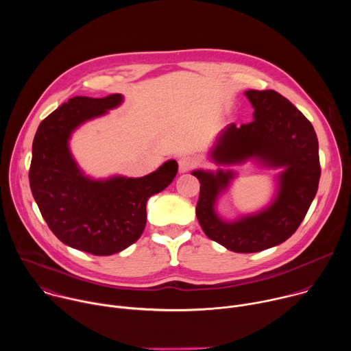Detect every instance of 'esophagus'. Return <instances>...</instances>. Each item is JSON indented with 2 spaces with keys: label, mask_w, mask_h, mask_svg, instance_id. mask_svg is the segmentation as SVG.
Returning <instances> with one entry per match:
<instances>
[{
  "label": "esophagus",
  "mask_w": 351,
  "mask_h": 351,
  "mask_svg": "<svg viewBox=\"0 0 351 351\" xmlns=\"http://www.w3.org/2000/svg\"><path fill=\"white\" fill-rule=\"evenodd\" d=\"M194 167H195V161L191 157H182L179 160V172L180 173H186V172L191 171Z\"/></svg>",
  "instance_id": "esophagus-1"
}]
</instances>
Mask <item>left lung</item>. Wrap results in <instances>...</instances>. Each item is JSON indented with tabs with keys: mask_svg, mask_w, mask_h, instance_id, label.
<instances>
[{
	"mask_svg": "<svg viewBox=\"0 0 351 351\" xmlns=\"http://www.w3.org/2000/svg\"><path fill=\"white\" fill-rule=\"evenodd\" d=\"M253 121L228 125L217 138L210 158L217 165H240L254 160L265 168H282L276 194L258 213L226 221L217 202L236 173L230 169L191 172L202 186L195 207L204 233L234 253H258L286 241L303 222L318 190L321 167L318 138L311 122L287 98L274 90H247Z\"/></svg>",
	"mask_w": 351,
	"mask_h": 351,
	"instance_id": "obj_1",
	"label": "left lung"
}]
</instances>
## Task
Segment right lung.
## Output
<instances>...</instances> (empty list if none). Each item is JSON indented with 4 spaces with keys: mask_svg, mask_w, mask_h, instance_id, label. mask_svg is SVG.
I'll use <instances>...</instances> for the list:
<instances>
[{
    "mask_svg": "<svg viewBox=\"0 0 351 351\" xmlns=\"http://www.w3.org/2000/svg\"><path fill=\"white\" fill-rule=\"evenodd\" d=\"M122 101V94L69 98L40 123L33 140L29 180L44 221L64 244L94 256L133 244L145 228L147 199L178 173L175 160L141 178L93 179L79 168L69 148L72 133Z\"/></svg>",
    "mask_w": 351,
    "mask_h": 351,
    "instance_id": "obj_1",
    "label": "right lung"
}]
</instances>
